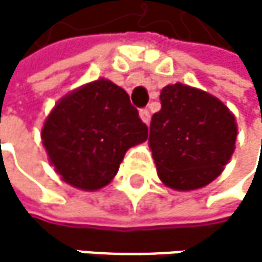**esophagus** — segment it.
Here are the masks:
<instances>
[{
  "label": "esophagus",
  "instance_id": "34e87169",
  "mask_svg": "<svg viewBox=\"0 0 262 262\" xmlns=\"http://www.w3.org/2000/svg\"><path fill=\"white\" fill-rule=\"evenodd\" d=\"M140 118H141V121L147 125L149 122H150V112L147 108H143L141 112H140Z\"/></svg>",
  "mask_w": 262,
  "mask_h": 262
}]
</instances>
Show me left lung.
Masks as SVG:
<instances>
[{
  "label": "left lung",
  "mask_w": 262,
  "mask_h": 262,
  "mask_svg": "<svg viewBox=\"0 0 262 262\" xmlns=\"http://www.w3.org/2000/svg\"><path fill=\"white\" fill-rule=\"evenodd\" d=\"M149 147L160 181L178 192L217 179L236 149L237 122L229 108L203 89L174 83L160 93Z\"/></svg>",
  "instance_id": "left-lung-1"
}]
</instances>
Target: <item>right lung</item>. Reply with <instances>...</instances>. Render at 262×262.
Returning <instances> with one entry per match:
<instances>
[{
    "label": "right lung",
    "mask_w": 262,
    "mask_h": 262,
    "mask_svg": "<svg viewBox=\"0 0 262 262\" xmlns=\"http://www.w3.org/2000/svg\"><path fill=\"white\" fill-rule=\"evenodd\" d=\"M40 138L61 179L94 192L112 182L130 147L147 140V127L124 89L99 78L58 100Z\"/></svg>",
    "instance_id": "add662e5"
}]
</instances>
